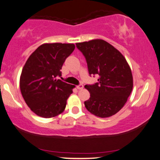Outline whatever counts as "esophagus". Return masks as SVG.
<instances>
[{
  "instance_id": "esophagus-1",
  "label": "esophagus",
  "mask_w": 160,
  "mask_h": 160,
  "mask_svg": "<svg viewBox=\"0 0 160 160\" xmlns=\"http://www.w3.org/2000/svg\"><path fill=\"white\" fill-rule=\"evenodd\" d=\"M77 88H78V90H82V89H83V85L80 84V85H78Z\"/></svg>"
}]
</instances>
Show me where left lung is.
I'll list each match as a JSON object with an SVG mask.
<instances>
[{"instance_id":"1","label":"left lung","mask_w":160,"mask_h":160,"mask_svg":"<svg viewBox=\"0 0 160 160\" xmlns=\"http://www.w3.org/2000/svg\"><path fill=\"white\" fill-rule=\"evenodd\" d=\"M85 56L90 75H99L98 82L85 85L90 97L87 110L101 118L110 117L121 110L133 89L132 70L123 54L103 39L76 43Z\"/></svg>"}]
</instances>
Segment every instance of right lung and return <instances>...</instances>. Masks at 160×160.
<instances>
[{
    "label": "right lung",
    "instance_id": "add662e5",
    "mask_svg": "<svg viewBox=\"0 0 160 160\" xmlns=\"http://www.w3.org/2000/svg\"><path fill=\"white\" fill-rule=\"evenodd\" d=\"M75 48L74 44L46 43L28 57L20 77V90L26 103L37 116L52 118L65 111L75 85L61 77L62 67Z\"/></svg>",
    "mask_w": 160,
    "mask_h": 160
}]
</instances>
